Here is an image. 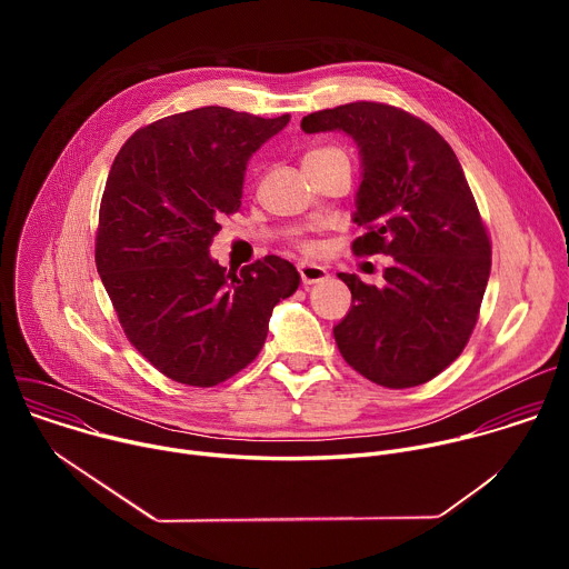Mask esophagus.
Here are the masks:
<instances>
[{"label": "esophagus", "mask_w": 569, "mask_h": 569, "mask_svg": "<svg viewBox=\"0 0 569 569\" xmlns=\"http://www.w3.org/2000/svg\"><path fill=\"white\" fill-rule=\"evenodd\" d=\"M299 274H301V281L306 286H312V283H319L329 277V270L321 268V266H315V263H299Z\"/></svg>", "instance_id": "esophagus-1"}]
</instances>
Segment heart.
<instances>
[{
  "mask_svg": "<svg viewBox=\"0 0 569 569\" xmlns=\"http://www.w3.org/2000/svg\"><path fill=\"white\" fill-rule=\"evenodd\" d=\"M333 154H345L340 148L336 146H323V148H312L306 152L303 161H315V159H321V157H333ZM347 157V154H345Z\"/></svg>",
  "mask_w": 569,
  "mask_h": 569,
  "instance_id": "b5f03b06",
  "label": "heart"
}]
</instances>
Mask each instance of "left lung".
I'll return each instance as SVG.
<instances>
[{
    "label": "left lung",
    "instance_id": "8db88e82",
    "mask_svg": "<svg viewBox=\"0 0 569 569\" xmlns=\"http://www.w3.org/2000/svg\"><path fill=\"white\" fill-rule=\"evenodd\" d=\"M301 130L345 132L360 150L356 254H387L385 286L338 277L351 310L333 329L342 358L376 385L432 380L463 351L491 274V242L448 141L426 121L371 101L312 112Z\"/></svg>",
    "mask_w": 569,
    "mask_h": 569
}]
</instances>
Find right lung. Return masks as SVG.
Masks as SVG:
<instances>
[{"label": "right lung", "instance_id": "1", "mask_svg": "<svg viewBox=\"0 0 569 569\" xmlns=\"http://www.w3.org/2000/svg\"><path fill=\"white\" fill-rule=\"evenodd\" d=\"M290 121L207 106L137 130L110 169L97 270L132 347L182 385L213 387L246 369L297 268L266 257L240 272L209 254L240 207L250 157Z\"/></svg>", "mask_w": 569, "mask_h": 569}]
</instances>
